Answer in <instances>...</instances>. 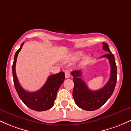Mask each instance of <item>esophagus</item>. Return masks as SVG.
Returning a JSON list of instances; mask_svg holds the SVG:
<instances>
[{"mask_svg":"<svg viewBox=\"0 0 131 131\" xmlns=\"http://www.w3.org/2000/svg\"><path fill=\"white\" fill-rule=\"evenodd\" d=\"M64 74H65V77L67 78H69L70 77V73L69 71L68 70L64 71Z\"/></svg>","mask_w":131,"mask_h":131,"instance_id":"obj_1","label":"esophagus"}]
</instances>
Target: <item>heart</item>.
<instances>
[{
  "instance_id": "heart-1",
  "label": "heart",
  "mask_w": 131,
  "mask_h": 131,
  "mask_svg": "<svg viewBox=\"0 0 131 131\" xmlns=\"http://www.w3.org/2000/svg\"><path fill=\"white\" fill-rule=\"evenodd\" d=\"M83 55H84L83 51L78 50V51H76V52H74V53H73L71 55V56L70 57V59L71 60H76L79 59V58H80ZM89 58V57L88 55L85 56L84 58V60L85 61L88 60Z\"/></svg>"
}]
</instances>
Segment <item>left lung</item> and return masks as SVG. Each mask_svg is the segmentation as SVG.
Wrapping results in <instances>:
<instances>
[{"mask_svg": "<svg viewBox=\"0 0 131 131\" xmlns=\"http://www.w3.org/2000/svg\"><path fill=\"white\" fill-rule=\"evenodd\" d=\"M102 43L103 50L109 53L103 55L102 57L108 59L111 67L110 77L103 88L97 91L90 90L85 82L81 78L82 76L81 70H74L71 72L74 82L73 99L76 104L84 110L94 111L103 106L112 96L116 84L117 68L115 57L110 50L107 43L105 42Z\"/></svg>", "mask_w": 131, "mask_h": 131, "instance_id": "obj_1", "label": "left lung"}]
</instances>
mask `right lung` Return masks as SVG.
Masks as SVG:
<instances>
[{
    "label": "right lung",
    "mask_w": 131,
    "mask_h": 131,
    "mask_svg": "<svg viewBox=\"0 0 131 131\" xmlns=\"http://www.w3.org/2000/svg\"><path fill=\"white\" fill-rule=\"evenodd\" d=\"M23 43L20 48L16 52L14 57V61L12 65L13 82L15 88L18 94L19 97L25 105L30 109L37 112H42L49 110L53 106L57 94L60 87L64 80V72H60L55 74H52L48 78L47 80L42 88L39 91L29 92L26 91L19 84L18 79L16 74L15 66L18 54L20 52Z\"/></svg>",
    "instance_id": "obj_1"
}]
</instances>
